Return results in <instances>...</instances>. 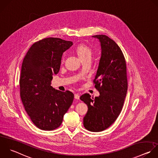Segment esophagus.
Masks as SVG:
<instances>
[{"instance_id": "obj_1", "label": "esophagus", "mask_w": 158, "mask_h": 158, "mask_svg": "<svg viewBox=\"0 0 158 158\" xmlns=\"http://www.w3.org/2000/svg\"><path fill=\"white\" fill-rule=\"evenodd\" d=\"M79 98H80V96H79V95L78 94H74V98H75V99L79 100Z\"/></svg>"}]
</instances>
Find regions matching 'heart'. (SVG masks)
Masks as SVG:
<instances>
[{"label": "heart", "mask_w": 158, "mask_h": 158, "mask_svg": "<svg viewBox=\"0 0 158 158\" xmlns=\"http://www.w3.org/2000/svg\"><path fill=\"white\" fill-rule=\"evenodd\" d=\"M78 56L79 57V58L82 60L85 58H91L92 56V49L88 47L86 45L84 44H82L79 45L76 50Z\"/></svg>", "instance_id": "1"}]
</instances>
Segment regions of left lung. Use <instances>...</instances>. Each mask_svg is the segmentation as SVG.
Masks as SVG:
<instances>
[{
    "mask_svg": "<svg viewBox=\"0 0 158 158\" xmlns=\"http://www.w3.org/2000/svg\"><path fill=\"white\" fill-rule=\"evenodd\" d=\"M92 37L99 40L101 46V57L94 80L100 95L94 98L85 94L80 99L88 106L83 120L84 127L91 132H101L112 125L121 112L128 85L126 63L113 40L102 34Z\"/></svg>",
    "mask_w": 158,
    "mask_h": 158,
    "instance_id": "obj_1",
    "label": "left lung"
}]
</instances>
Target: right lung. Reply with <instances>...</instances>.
<instances>
[{
	"mask_svg": "<svg viewBox=\"0 0 158 158\" xmlns=\"http://www.w3.org/2000/svg\"><path fill=\"white\" fill-rule=\"evenodd\" d=\"M73 42L48 37L35 42L24 58L19 79L20 96L34 124L44 131L54 130L73 103L74 94L51 86L52 76L60 70L63 52Z\"/></svg>",
	"mask_w": 158,
	"mask_h": 158,
	"instance_id": "add662e5",
	"label": "right lung"
}]
</instances>
